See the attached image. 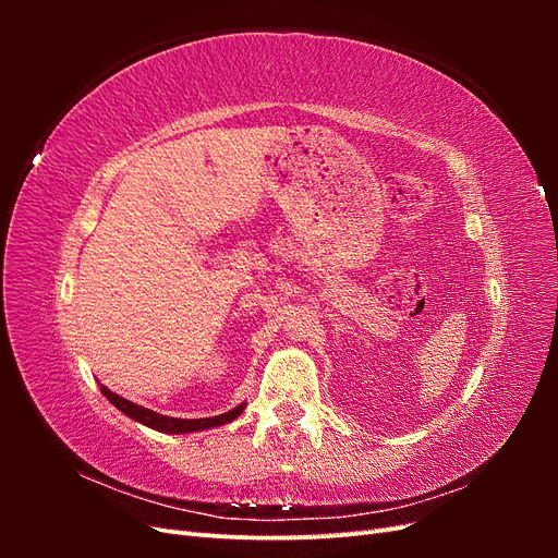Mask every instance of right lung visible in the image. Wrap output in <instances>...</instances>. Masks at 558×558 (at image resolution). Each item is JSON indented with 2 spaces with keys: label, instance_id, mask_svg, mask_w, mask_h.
Here are the masks:
<instances>
[{
  "label": "right lung",
  "instance_id": "add662e5",
  "mask_svg": "<svg viewBox=\"0 0 558 558\" xmlns=\"http://www.w3.org/2000/svg\"><path fill=\"white\" fill-rule=\"evenodd\" d=\"M99 388H102V393L107 396V400L113 404V408L121 410L125 416L140 421V424L154 428V430H160V433H195V430L223 426V424H230L232 418H238L244 412V404H246V402H242L234 410H230L226 414H218V416H209V418H174V416H165V414H158L148 408H142V404H134L118 393L109 391L107 386H99Z\"/></svg>",
  "mask_w": 558,
  "mask_h": 558
}]
</instances>
